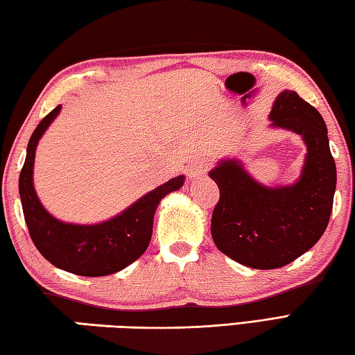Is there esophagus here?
<instances>
[{
  "mask_svg": "<svg viewBox=\"0 0 355 355\" xmlns=\"http://www.w3.org/2000/svg\"><path fill=\"white\" fill-rule=\"evenodd\" d=\"M211 168V162L205 157H199L196 160H193L191 165L189 166V176L190 178H198L205 175L207 171Z\"/></svg>",
  "mask_w": 355,
  "mask_h": 355,
  "instance_id": "esophagus-1",
  "label": "esophagus"
}]
</instances>
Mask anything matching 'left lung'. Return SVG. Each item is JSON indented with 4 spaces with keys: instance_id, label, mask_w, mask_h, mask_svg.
<instances>
[{
    "instance_id": "8db88e82",
    "label": "left lung",
    "mask_w": 355,
    "mask_h": 355,
    "mask_svg": "<svg viewBox=\"0 0 355 355\" xmlns=\"http://www.w3.org/2000/svg\"><path fill=\"white\" fill-rule=\"evenodd\" d=\"M273 126L292 130L307 145L295 184L269 189L236 160H223L210 178L219 189L211 215L218 249L252 269H278L313 247L329 224L337 171L323 117L295 91H283L270 111Z\"/></svg>"
}]
</instances>
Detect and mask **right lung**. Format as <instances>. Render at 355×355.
I'll return each instance as SVG.
<instances>
[{"label":"right lung","mask_w":355,"mask_h":355,"mask_svg":"<svg viewBox=\"0 0 355 355\" xmlns=\"http://www.w3.org/2000/svg\"><path fill=\"white\" fill-rule=\"evenodd\" d=\"M60 108L62 105L53 108L38 123L29 139L18 184L24 220L38 252L58 269L82 277L111 275L135 263L146 250L153 233V218L160 199L179 190L185 179L184 176L170 179L156 190L146 193L119 216L102 224H64L52 218L33 190L32 173L38 140L57 117Z\"/></svg>","instance_id":"1"}]
</instances>
